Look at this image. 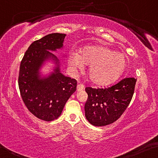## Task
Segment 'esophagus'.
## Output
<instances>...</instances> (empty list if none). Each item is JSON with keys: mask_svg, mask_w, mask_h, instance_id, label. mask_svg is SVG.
<instances>
[{"mask_svg": "<svg viewBox=\"0 0 158 158\" xmlns=\"http://www.w3.org/2000/svg\"><path fill=\"white\" fill-rule=\"evenodd\" d=\"M84 85L82 84H77V91H81L84 89Z\"/></svg>", "mask_w": 158, "mask_h": 158, "instance_id": "obj_1", "label": "esophagus"}]
</instances>
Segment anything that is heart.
I'll list each match as a JSON object with an SVG mask.
<instances>
[{
  "instance_id": "obj_1",
  "label": "heart",
  "mask_w": 158,
  "mask_h": 158,
  "mask_svg": "<svg viewBox=\"0 0 158 158\" xmlns=\"http://www.w3.org/2000/svg\"><path fill=\"white\" fill-rule=\"evenodd\" d=\"M83 64L89 65L87 75L98 85H108L116 81L124 71L127 60L121 53L99 46H87L81 48L79 54L69 55L68 64L72 71L81 70Z\"/></svg>"
}]
</instances>
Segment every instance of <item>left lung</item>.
Returning a JSON list of instances; mask_svg holds the SVG:
<instances>
[{"mask_svg":"<svg viewBox=\"0 0 158 158\" xmlns=\"http://www.w3.org/2000/svg\"><path fill=\"white\" fill-rule=\"evenodd\" d=\"M135 82L134 77H127L108 88L86 87L88 98L85 114L87 121L93 126L102 127L117 120L131 100Z\"/></svg>","mask_w":158,"mask_h":158,"instance_id":"left-lung-1","label":"left lung"}]
</instances>
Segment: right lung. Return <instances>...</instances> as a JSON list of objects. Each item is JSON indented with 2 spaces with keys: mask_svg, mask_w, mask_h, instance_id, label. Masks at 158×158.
Instances as JSON below:
<instances>
[{
  "mask_svg": "<svg viewBox=\"0 0 158 158\" xmlns=\"http://www.w3.org/2000/svg\"><path fill=\"white\" fill-rule=\"evenodd\" d=\"M65 36L49 34L31 43L20 64L18 85L23 100L32 114L46 121L61 114L68 99L76 90V80L60 72V60L51 52L64 48ZM47 62L53 63V67L46 74L42 69Z\"/></svg>",
  "mask_w": 158,
  "mask_h": 158,
  "instance_id": "right-lung-1",
  "label": "right lung"
}]
</instances>
